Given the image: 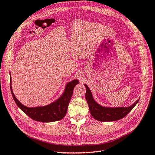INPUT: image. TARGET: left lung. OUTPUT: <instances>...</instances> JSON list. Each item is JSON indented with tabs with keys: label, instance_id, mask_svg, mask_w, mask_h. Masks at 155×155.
Instances as JSON below:
<instances>
[{
	"label": "left lung",
	"instance_id": "1",
	"mask_svg": "<svg viewBox=\"0 0 155 155\" xmlns=\"http://www.w3.org/2000/svg\"><path fill=\"white\" fill-rule=\"evenodd\" d=\"M84 85L86 89L85 97L88 103L90 114L98 121L110 122L120 120L126 117L139 101V100H137L133 105L128 107H109L101 106L94 100L88 86L86 84Z\"/></svg>",
	"mask_w": 155,
	"mask_h": 155
}]
</instances>
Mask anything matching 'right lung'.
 Segmentation results:
<instances>
[{
	"instance_id": "add662e5",
	"label": "right lung",
	"mask_w": 155,
	"mask_h": 155,
	"mask_svg": "<svg viewBox=\"0 0 155 155\" xmlns=\"http://www.w3.org/2000/svg\"><path fill=\"white\" fill-rule=\"evenodd\" d=\"M11 77V76H10ZM79 82L78 80H73L67 84L64 92L56 101L50 104L42 107H28L22 105L15 97L12 89V82L10 78V89L14 100L18 107L23 110L27 116L33 120L42 122H51L60 120L65 117L67 111L71 98L73 96L74 86Z\"/></svg>"
}]
</instances>
